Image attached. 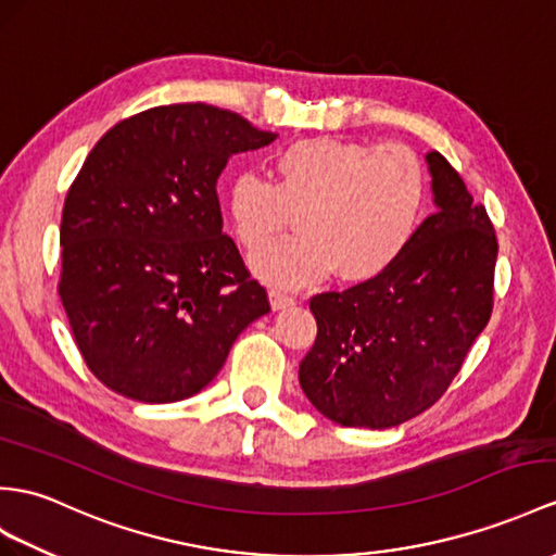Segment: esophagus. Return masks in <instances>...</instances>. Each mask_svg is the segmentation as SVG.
I'll return each instance as SVG.
<instances>
[{"instance_id": "obj_1", "label": "esophagus", "mask_w": 556, "mask_h": 556, "mask_svg": "<svg viewBox=\"0 0 556 556\" xmlns=\"http://www.w3.org/2000/svg\"><path fill=\"white\" fill-rule=\"evenodd\" d=\"M268 296H270V306H274L276 311H280V308H288V306H294V302H296L292 294L282 292V290H270V292H268Z\"/></svg>"}]
</instances>
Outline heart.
Segmentation results:
<instances>
[{"mask_svg":"<svg viewBox=\"0 0 556 556\" xmlns=\"http://www.w3.org/2000/svg\"><path fill=\"white\" fill-rule=\"evenodd\" d=\"M276 181L240 174L228 191L233 231L248 254L264 252L294 212L296 231L254 262L276 286H306L334 268L363 282L394 264L422 224L429 181L408 146L302 139L270 157Z\"/></svg>","mask_w":556,"mask_h":556,"instance_id":"heart-1","label":"heart"}]
</instances>
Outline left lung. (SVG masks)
<instances>
[{"instance_id": "1", "label": "left lung", "mask_w": 556, "mask_h": 556, "mask_svg": "<svg viewBox=\"0 0 556 556\" xmlns=\"http://www.w3.org/2000/svg\"><path fill=\"white\" fill-rule=\"evenodd\" d=\"M437 212L384 274L311 296L316 342L306 399L342 427L387 429L431 408L493 314L497 238L439 151L427 153Z\"/></svg>"}]
</instances>
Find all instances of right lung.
<instances>
[{
	"instance_id": "obj_1",
	"label": "right lung",
	"mask_w": 556,
	"mask_h": 556,
	"mask_svg": "<svg viewBox=\"0 0 556 556\" xmlns=\"http://www.w3.org/2000/svg\"><path fill=\"white\" fill-rule=\"evenodd\" d=\"M276 134L207 103L108 129L65 195L59 294L93 377L141 403L205 389L268 294L222 231L216 179Z\"/></svg>"
}]
</instances>
